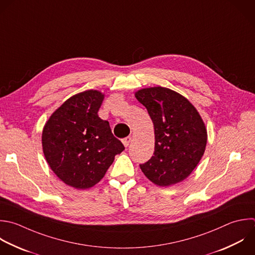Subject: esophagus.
I'll return each instance as SVG.
<instances>
[{
	"label": "esophagus",
	"instance_id": "esophagus-1",
	"mask_svg": "<svg viewBox=\"0 0 255 255\" xmlns=\"http://www.w3.org/2000/svg\"><path fill=\"white\" fill-rule=\"evenodd\" d=\"M130 141H131V136H127V137H125V138L123 139V143H124V145H125L126 147H128V146L129 145Z\"/></svg>",
	"mask_w": 255,
	"mask_h": 255
}]
</instances>
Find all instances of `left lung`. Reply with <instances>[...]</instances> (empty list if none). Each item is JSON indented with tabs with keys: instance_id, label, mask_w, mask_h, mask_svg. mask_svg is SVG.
<instances>
[{
	"instance_id": "obj_1",
	"label": "left lung",
	"mask_w": 255,
	"mask_h": 255,
	"mask_svg": "<svg viewBox=\"0 0 255 255\" xmlns=\"http://www.w3.org/2000/svg\"><path fill=\"white\" fill-rule=\"evenodd\" d=\"M134 96L146 108L154 128V152L139 164L141 171L158 186L182 181L205 150L207 132L201 117L187 99L167 88H146Z\"/></svg>"
}]
</instances>
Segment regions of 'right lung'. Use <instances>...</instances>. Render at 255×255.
Wrapping results in <instances>:
<instances>
[{"label": "right lung", "instance_id": "1", "mask_svg": "<svg viewBox=\"0 0 255 255\" xmlns=\"http://www.w3.org/2000/svg\"><path fill=\"white\" fill-rule=\"evenodd\" d=\"M104 94L89 90L67 100L46 123L42 144L56 175L77 189L97 184L125 146L98 112Z\"/></svg>", "mask_w": 255, "mask_h": 255}]
</instances>
